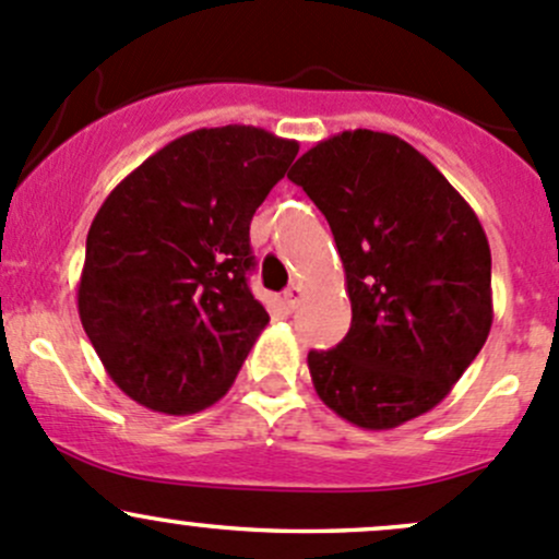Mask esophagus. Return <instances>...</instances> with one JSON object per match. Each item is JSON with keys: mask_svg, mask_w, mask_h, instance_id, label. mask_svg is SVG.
Masks as SVG:
<instances>
[{"mask_svg": "<svg viewBox=\"0 0 559 559\" xmlns=\"http://www.w3.org/2000/svg\"><path fill=\"white\" fill-rule=\"evenodd\" d=\"M302 295H306V289H302V284H292L289 289L284 292V300H286V306L292 308V311H295L297 306H300V300H302Z\"/></svg>", "mask_w": 559, "mask_h": 559, "instance_id": "1", "label": "esophagus"}]
</instances>
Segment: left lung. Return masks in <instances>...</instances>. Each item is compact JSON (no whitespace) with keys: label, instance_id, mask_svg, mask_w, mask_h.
Returning a JSON list of instances; mask_svg holds the SVG:
<instances>
[{"label":"left lung","instance_id":"1","mask_svg":"<svg viewBox=\"0 0 559 559\" xmlns=\"http://www.w3.org/2000/svg\"><path fill=\"white\" fill-rule=\"evenodd\" d=\"M335 235L352 326L308 354L316 394L362 430L436 408L487 343L492 257L473 207L397 134L354 129L295 162Z\"/></svg>","mask_w":559,"mask_h":559}]
</instances>
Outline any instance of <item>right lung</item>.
Segmentation results:
<instances>
[{"label": "right lung", "mask_w": 559, "mask_h": 559, "mask_svg": "<svg viewBox=\"0 0 559 559\" xmlns=\"http://www.w3.org/2000/svg\"><path fill=\"white\" fill-rule=\"evenodd\" d=\"M297 151L243 123L194 129L107 194L86 238L78 313L134 403L194 414L238 379L270 321L248 289V227Z\"/></svg>", "instance_id": "right-lung-1"}]
</instances>
